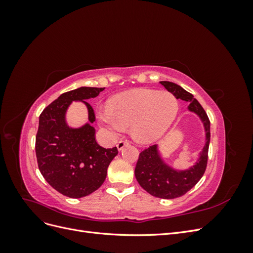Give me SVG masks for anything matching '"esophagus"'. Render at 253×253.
I'll list each match as a JSON object with an SVG mask.
<instances>
[{"instance_id": "1", "label": "esophagus", "mask_w": 253, "mask_h": 253, "mask_svg": "<svg viewBox=\"0 0 253 253\" xmlns=\"http://www.w3.org/2000/svg\"><path fill=\"white\" fill-rule=\"evenodd\" d=\"M128 144V141L127 140H120L118 143H117V149L118 151H122L125 149V147H126V145Z\"/></svg>"}]
</instances>
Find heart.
<instances>
[{"instance_id":"obj_1","label":"heart","mask_w":253,"mask_h":253,"mask_svg":"<svg viewBox=\"0 0 253 253\" xmlns=\"http://www.w3.org/2000/svg\"><path fill=\"white\" fill-rule=\"evenodd\" d=\"M178 112V102L169 91L137 88L113 97L109 106L97 110L100 125L114 133L131 126L140 143H153L169 131Z\"/></svg>"}]
</instances>
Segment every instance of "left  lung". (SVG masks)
Here are the masks:
<instances>
[{"label": "left lung", "mask_w": 253, "mask_h": 253, "mask_svg": "<svg viewBox=\"0 0 253 253\" xmlns=\"http://www.w3.org/2000/svg\"><path fill=\"white\" fill-rule=\"evenodd\" d=\"M168 91L172 93L176 99H181L190 104L188 111L192 112L201 119L205 131V144L200 152L193 166L185 170L176 169L164 159L155 144L145 149L139 154V159L135 168V177L140 187L155 197L172 200L186 194L198 182L205 173L208 160V150L210 143V121L208 116L194 96L170 81H160Z\"/></svg>", "instance_id": "obj_1"}]
</instances>
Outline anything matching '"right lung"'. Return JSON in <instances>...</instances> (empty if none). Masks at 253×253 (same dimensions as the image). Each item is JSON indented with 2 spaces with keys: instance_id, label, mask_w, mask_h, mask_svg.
<instances>
[{
  "instance_id": "1",
  "label": "right lung",
  "mask_w": 253,
  "mask_h": 253,
  "mask_svg": "<svg viewBox=\"0 0 253 253\" xmlns=\"http://www.w3.org/2000/svg\"><path fill=\"white\" fill-rule=\"evenodd\" d=\"M104 87L81 86L60 95L41 113L36 136V155L43 177L58 192L81 198L95 192L106 178L117 148L104 149L95 138V113L86 100ZM87 106L89 121L81 127L68 126L66 113L74 101Z\"/></svg>"
}]
</instances>
